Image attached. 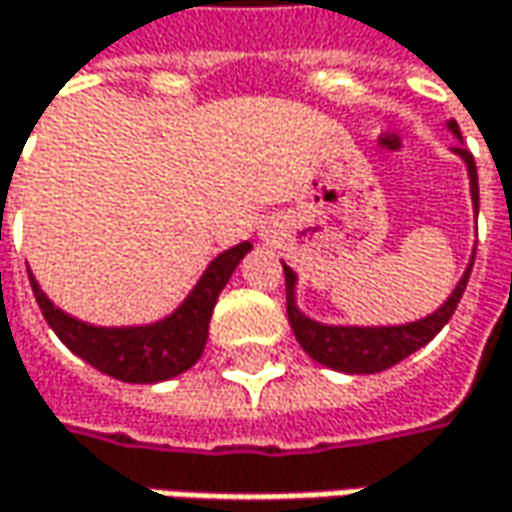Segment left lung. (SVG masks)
Wrapping results in <instances>:
<instances>
[{
    "mask_svg": "<svg viewBox=\"0 0 512 512\" xmlns=\"http://www.w3.org/2000/svg\"><path fill=\"white\" fill-rule=\"evenodd\" d=\"M448 128L454 134H460L457 122H448ZM457 155L469 163V178H472V199L478 208V169L475 158L469 149H457ZM475 263V257H472ZM472 263L466 269V275L460 278L457 290L451 293V299L442 304L440 310L422 322H410V325H398V328H331V325H319L313 319L302 316L293 302V290H296V275L290 266H284V281H287V316L293 325V334L316 363L331 366L337 372H349V375H372V372H384L395 363H401L404 357H410L413 351H419L425 343H431L442 331V325L454 316L457 304L463 299V290L469 284L472 275Z\"/></svg>",
    "mask_w": 512,
    "mask_h": 512,
    "instance_id": "obj_1",
    "label": "left lung"
}]
</instances>
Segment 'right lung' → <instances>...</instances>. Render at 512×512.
I'll list each match as a JSON object with an SVG mask.
<instances>
[{"instance_id": "1", "label": "right lung", "mask_w": 512, "mask_h": 512, "mask_svg": "<svg viewBox=\"0 0 512 512\" xmlns=\"http://www.w3.org/2000/svg\"><path fill=\"white\" fill-rule=\"evenodd\" d=\"M252 243H240L216 257L196 284V290L187 296L169 319L146 325V328H93L67 313H61L55 304L43 296L37 281L28 275L34 299L40 304L49 328L61 337V343L75 351L81 360L96 366L99 372L128 381V384H155L187 372L205 351L208 343V325L213 304L219 299L222 287L228 284L237 263L246 257Z\"/></svg>"}]
</instances>
